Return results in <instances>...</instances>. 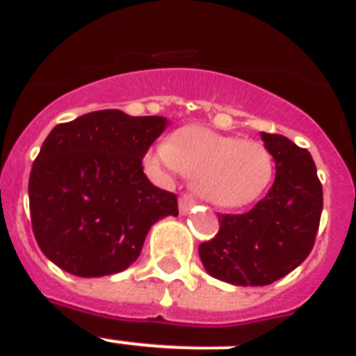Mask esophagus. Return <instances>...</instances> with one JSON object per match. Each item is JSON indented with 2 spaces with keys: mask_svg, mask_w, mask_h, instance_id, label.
Masks as SVG:
<instances>
[{
  "mask_svg": "<svg viewBox=\"0 0 356 356\" xmlns=\"http://www.w3.org/2000/svg\"><path fill=\"white\" fill-rule=\"evenodd\" d=\"M195 204H196V200L193 198V196L181 195V198H180V213L181 214L189 213L191 207H193V205H195Z\"/></svg>",
  "mask_w": 356,
  "mask_h": 356,
  "instance_id": "obj_1",
  "label": "esophagus"
}]
</instances>
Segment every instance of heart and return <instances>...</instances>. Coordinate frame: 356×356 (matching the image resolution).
Wrapping results in <instances>:
<instances>
[{"mask_svg":"<svg viewBox=\"0 0 356 356\" xmlns=\"http://www.w3.org/2000/svg\"><path fill=\"white\" fill-rule=\"evenodd\" d=\"M152 169H180L195 178L202 198L218 207H243L264 195L275 172L271 152L254 140L224 136L211 129L189 125L151 152Z\"/></svg>","mask_w":356,"mask_h":356,"instance_id":"obj_1","label":"heart"}]
</instances>
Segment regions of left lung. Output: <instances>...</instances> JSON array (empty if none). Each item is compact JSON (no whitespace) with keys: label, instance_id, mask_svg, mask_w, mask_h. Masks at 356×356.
<instances>
[{"label":"left lung","instance_id":"left-lung-1","mask_svg":"<svg viewBox=\"0 0 356 356\" xmlns=\"http://www.w3.org/2000/svg\"><path fill=\"white\" fill-rule=\"evenodd\" d=\"M262 138L277 167L275 184L248 213H218V233L198 249L211 277L234 286H269L300 266L315 245L324 205L307 149L282 134Z\"/></svg>","mask_w":356,"mask_h":356}]
</instances>
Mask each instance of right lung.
Segmentation results:
<instances>
[{"label": "right lung", "instance_id": "right-lung-1", "mask_svg": "<svg viewBox=\"0 0 356 356\" xmlns=\"http://www.w3.org/2000/svg\"><path fill=\"white\" fill-rule=\"evenodd\" d=\"M165 125L105 108L52 129L29 178L32 231L49 260L76 277L114 275L140 257L154 222L178 216L175 193L142 165Z\"/></svg>", "mask_w": 356, "mask_h": 356}]
</instances>
